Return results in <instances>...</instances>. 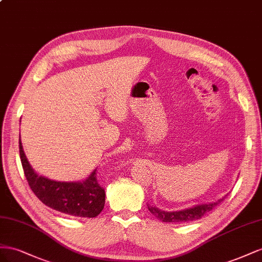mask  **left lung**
I'll use <instances>...</instances> for the list:
<instances>
[{
	"label": "left lung",
	"instance_id": "1",
	"mask_svg": "<svg viewBox=\"0 0 262 262\" xmlns=\"http://www.w3.org/2000/svg\"><path fill=\"white\" fill-rule=\"evenodd\" d=\"M224 200V198L217 200L216 202H212V203H205V204H198L193 205L192 207L184 208V210L180 211H173V212H167L160 210V208L156 207L154 205H149L148 210L152 215H155L157 219L160 220L164 223H186L200 220L201 217L207 213L212 211V208L215 207L219 203Z\"/></svg>",
	"mask_w": 262,
	"mask_h": 262
}]
</instances>
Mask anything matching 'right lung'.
I'll list each match as a JSON object with an SVG mask.
<instances>
[{
	"label": "right lung",
	"instance_id": "right-lung-1",
	"mask_svg": "<svg viewBox=\"0 0 262 262\" xmlns=\"http://www.w3.org/2000/svg\"><path fill=\"white\" fill-rule=\"evenodd\" d=\"M19 156L27 182L45 205L74 217H96L105 204V191L96 181V169L82 181H56L39 176L28 162L19 135Z\"/></svg>",
	"mask_w": 262,
	"mask_h": 262
}]
</instances>
